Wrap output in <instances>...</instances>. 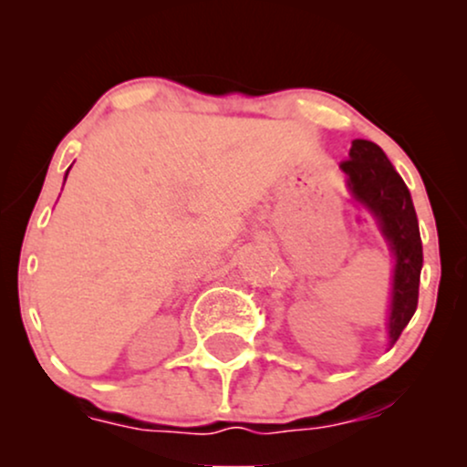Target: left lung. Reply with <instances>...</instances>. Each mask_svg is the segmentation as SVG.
Listing matches in <instances>:
<instances>
[{"instance_id": "8db88e82", "label": "left lung", "mask_w": 467, "mask_h": 467, "mask_svg": "<svg viewBox=\"0 0 467 467\" xmlns=\"http://www.w3.org/2000/svg\"><path fill=\"white\" fill-rule=\"evenodd\" d=\"M340 169L347 175L351 197L378 219L379 230L395 254L389 309V345L393 347L410 323L420 298L423 252L415 206L404 180L375 142L353 140L349 158L342 160Z\"/></svg>"}]
</instances>
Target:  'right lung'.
Returning <instances> with one entry per match:
<instances>
[{
    "label": "right lung",
    "mask_w": 467,
    "mask_h": 467,
    "mask_svg": "<svg viewBox=\"0 0 467 467\" xmlns=\"http://www.w3.org/2000/svg\"><path fill=\"white\" fill-rule=\"evenodd\" d=\"M66 178H67V173H66Z\"/></svg>",
    "instance_id": "1"
}]
</instances>
